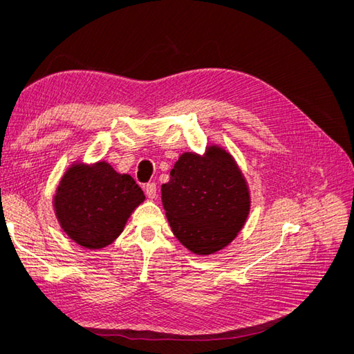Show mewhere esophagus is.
<instances>
[{
	"label": "esophagus",
	"mask_w": 354,
	"mask_h": 354,
	"mask_svg": "<svg viewBox=\"0 0 354 354\" xmlns=\"http://www.w3.org/2000/svg\"><path fill=\"white\" fill-rule=\"evenodd\" d=\"M146 195L149 199H155L156 198V185L155 183H149L146 186Z\"/></svg>",
	"instance_id": "esophagus-1"
}]
</instances>
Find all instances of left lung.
Instances as JSON below:
<instances>
[{
    "label": "left lung",
    "mask_w": 354,
    "mask_h": 354,
    "mask_svg": "<svg viewBox=\"0 0 354 354\" xmlns=\"http://www.w3.org/2000/svg\"><path fill=\"white\" fill-rule=\"evenodd\" d=\"M160 187L176 238L196 255H211L234 241L251 211V192L233 155L209 145L203 155L181 153Z\"/></svg>",
    "instance_id": "8db88e82"
}]
</instances>
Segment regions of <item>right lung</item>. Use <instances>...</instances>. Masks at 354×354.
<instances>
[{"label": "right lung", "mask_w": 354, "mask_h": 354, "mask_svg": "<svg viewBox=\"0 0 354 354\" xmlns=\"http://www.w3.org/2000/svg\"><path fill=\"white\" fill-rule=\"evenodd\" d=\"M145 199L134 178L118 173L106 160H75L59 181L53 208L71 241L85 250H102L124 232Z\"/></svg>", "instance_id": "obj_1"}]
</instances>
